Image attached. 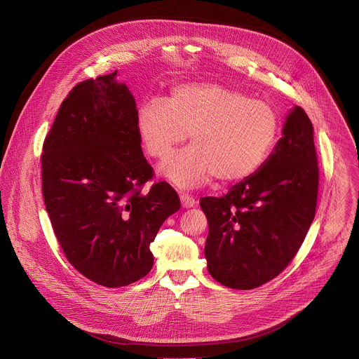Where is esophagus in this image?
Masks as SVG:
<instances>
[{"instance_id": "1", "label": "esophagus", "mask_w": 359, "mask_h": 359, "mask_svg": "<svg viewBox=\"0 0 359 359\" xmlns=\"http://www.w3.org/2000/svg\"><path fill=\"white\" fill-rule=\"evenodd\" d=\"M180 203L183 208H190V207H194L197 201L189 194H180Z\"/></svg>"}]
</instances>
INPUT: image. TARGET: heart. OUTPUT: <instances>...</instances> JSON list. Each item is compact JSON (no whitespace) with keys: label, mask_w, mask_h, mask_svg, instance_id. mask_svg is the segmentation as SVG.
Returning <instances> with one entry per match:
<instances>
[{"label":"heart","mask_w":359,"mask_h":359,"mask_svg":"<svg viewBox=\"0 0 359 359\" xmlns=\"http://www.w3.org/2000/svg\"><path fill=\"white\" fill-rule=\"evenodd\" d=\"M137 131L147 154L168 158L190 134L191 147L161 165L159 173L180 189L240 182L266 161L278 137L275 109L262 100L219 83H184L166 100L145 101Z\"/></svg>","instance_id":"1"}]
</instances>
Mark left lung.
<instances>
[{
	"label": "left lung",
	"instance_id": "obj_1",
	"mask_svg": "<svg viewBox=\"0 0 359 359\" xmlns=\"http://www.w3.org/2000/svg\"><path fill=\"white\" fill-rule=\"evenodd\" d=\"M313 135L304 109L293 107L264 165L225 196L200 200L208 221L207 268L221 285L240 290L262 286L297 254L317 204Z\"/></svg>",
	"mask_w": 359,
	"mask_h": 359
}]
</instances>
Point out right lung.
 <instances>
[{"mask_svg":"<svg viewBox=\"0 0 359 359\" xmlns=\"http://www.w3.org/2000/svg\"><path fill=\"white\" fill-rule=\"evenodd\" d=\"M111 74L79 83L45 138L42 193L67 261L105 287L131 285L154 266L151 243L180 208L154 169L137 131V102Z\"/></svg>","mask_w":359,"mask_h":359,"instance_id":"add662e5","label":"right lung"}]
</instances>
